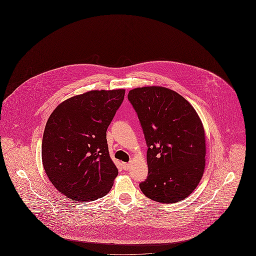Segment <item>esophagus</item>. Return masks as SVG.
Returning <instances> with one entry per match:
<instances>
[{"label":"esophagus","instance_id":"esophagus-1","mask_svg":"<svg viewBox=\"0 0 256 256\" xmlns=\"http://www.w3.org/2000/svg\"><path fill=\"white\" fill-rule=\"evenodd\" d=\"M122 169L126 170H128L130 168V163H122Z\"/></svg>","mask_w":256,"mask_h":256}]
</instances>
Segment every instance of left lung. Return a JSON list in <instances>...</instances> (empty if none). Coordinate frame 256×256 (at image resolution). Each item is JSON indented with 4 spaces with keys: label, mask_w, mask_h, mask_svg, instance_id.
I'll return each instance as SVG.
<instances>
[{
    "label": "left lung",
    "mask_w": 256,
    "mask_h": 256,
    "mask_svg": "<svg viewBox=\"0 0 256 256\" xmlns=\"http://www.w3.org/2000/svg\"><path fill=\"white\" fill-rule=\"evenodd\" d=\"M128 98L145 135L148 174L140 189L148 198L176 204L200 182L206 168V132L195 108L169 88H134Z\"/></svg>",
    "instance_id": "8db88e82"
}]
</instances>
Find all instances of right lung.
<instances>
[{"label":"right lung","instance_id":"add662e5","mask_svg":"<svg viewBox=\"0 0 256 256\" xmlns=\"http://www.w3.org/2000/svg\"><path fill=\"white\" fill-rule=\"evenodd\" d=\"M124 89L92 90L62 102L47 121L42 162L50 182L70 200L92 202L106 195L118 169L110 158L106 130Z\"/></svg>","mask_w":256,"mask_h":256}]
</instances>
